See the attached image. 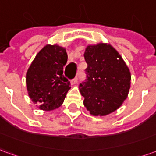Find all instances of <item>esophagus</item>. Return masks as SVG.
I'll list each match as a JSON object with an SVG mask.
<instances>
[{
	"label": "esophagus",
	"instance_id": "34e87169",
	"mask_svg": "<svg viewBox=\"0 0 156 156\" xmlns=\"http://www.w3.org/2000/svg\"><path fill=\"white\" fill-rule=\"evenodd\" d=\"M78 80V77H76V78H74L73 79H72L71 83H72V84H75V83H77Z\"/></svg>",
	"mask_w": 156,
	"mask_h": 156
}]
</instances>
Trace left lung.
<instances>
[{
    "mask_svg": "<svg viewBox=\"0 0 156 156\" xmlns=\"http://www.w3.org/2000/svg\"><path fill=\"white\" fill-rule=\"evenodd\" d=\"M84 59L86 79L79 84L83 105L95 116L115 111L130 88V73L125 62L115 48L105 43L88 46Z\"/></svg>",
    "mask_w": 156,
    "mask_h": 156,
    "instance_id": "8db88e82",
    "label": "left lung"
}]
</instances>
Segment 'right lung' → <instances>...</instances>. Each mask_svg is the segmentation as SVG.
Listing matches in <instances>:
<instances>
[{"mask_svg":"<svg viewBox=\"0 0 156 156\" xmlns=\"http://www.w3.org/2000/svg\"><path fill=\"white\" fill-rule=\"evenodd\" d=\"M68 55L65 48L47 45L39 51L27 73V88L30 98L39 108L46 111L60 107L70 82L63 75Z\"/></svg>","mask_w":156,"mask_h":156,"instance_id":"add662e5","label":"right lung"}]
</instances>
